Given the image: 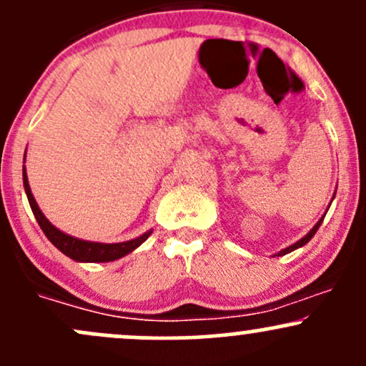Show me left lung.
I'll return each instance as SVG.
<instances>
[{"mask_svg":"<svg viewBox=\"0 0 366 366\" xmlns=\"http://www.w3.org/2000/svg\"><path fill=\"white\" fill-rule=\"evenodd\" d=\"M333 198H335V196H333ZM330 205H332V203H330ZM325 215H326V214H325ZM322 219H325V217H321V219H319V221H317V224H315V226H314V228H312V229H310V232H309V233H307V234H305V237H303V238H302V240H298V242H296V244H293V245H290V247H286V249H284V251H280V252H279V256H284V254H287V252L295 251V249H298V247H303V245H305V244H307V242H309V240H310V238H312V237H314V234H315V232H317V229H319V226H321V222H322Z\"/></svg>","mask_w":366,"mask_h":366,"instance_id":"obj_1","label":"left lung"}]
</instances>
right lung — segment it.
<instances>
[{"label":"right lung","instance_id":"obj_1","mask_svg":"<svg viewBox=\"0 0 366 366\" xmlns=\"http://www.w3.org/2000/svg\"><path fill=\"white\" fill-rule=\"evenodd\" d=\"M22 180H24V189H26V194H28L31 210H33L41 232L45 233V237H47L61 252L66 254V256L71 257V259L86 261V263H107V261L119 259V257L126 256V254L134 251L138 245L144 244V242L149 238V234L152 233V232H147L142 234V237L133 238V240H128V242H121V244H98V242L79 240V238L70 237V234L59 232V229H57L54 224H51L49 219L41 214V210L38 209L36 202H34L33 194H31L28 175H26V167L24 170H22Z\"/></svg>","mask_w":366,"mask_h":366}]
</instances>
